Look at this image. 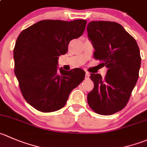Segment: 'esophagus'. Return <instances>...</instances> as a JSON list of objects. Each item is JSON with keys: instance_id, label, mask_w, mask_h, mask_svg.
<instances>
[{"instance_id": "1", "label": "esophagus", "mask_w": 147, "mask_h": 147, "mask_svg": "<svg viewBox=\"0 0 147 147\" xmlns=\"http://www.w3.org/2000/svg\"><path fill=\"white\" fill-rule=\"evenodd\" d=\"M89 78H90V74L86 72V73H85V79H89Z\"/></svg>"}]
</instances>
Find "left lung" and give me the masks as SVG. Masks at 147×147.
I'll use <instances>...</instances> for the list:
<instances>
[{
	"label": "left lung",
	"instance_id": "1",
	"mask_svg": "<svg viewBox=\"0 0 147 147\" xmlns=\"http://www.w3.org/2000/svg\"><path fill=\"white\" fill-rule=\"evenodd\" d=\"M87 31L95 49L94 58L108 68L104 78L90 74L94 88L88 94V102L98 114H113L126 106L136 85L140 51L136 40L118 23L91 21Z\"/></svg>",
	"mask_w": 147,
	"mask_h": 147
}]
</instances>
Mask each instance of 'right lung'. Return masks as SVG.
<instances>
[{"instance_id": "add662e5", "label": "right lung", "mask_w": 147, "mask_h": 147, "mask_svg": "<svg viewBox=\"0 0 147 147\" xmlns=\"http://www.w3.org/2000/svg\"><path fill=\"white\" fill-rule=\"evenodd\" d=\"M87 21L43 20L21 31L13 49L15 75L24 99L39 111H58L66 104L72 90L84 80L80 68H58L72 39L79 38Z\"/></svg>"}]
</instances>
